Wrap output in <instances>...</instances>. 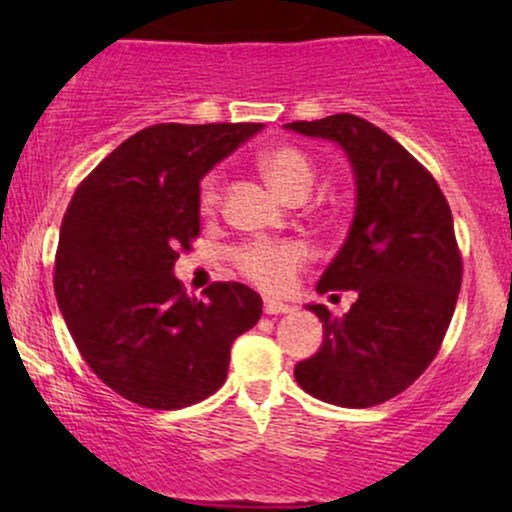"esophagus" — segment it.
I'll return each mask as SVG.
<instances>
[{"label":"esophagus","instance_id":"esophagus-1","mask_svg":"<svg viewBox=\"0 0 512 512\" xmlns=\"http://www.w3.org/2000/svg\"><path fill=\"white\" fill-rule=\"evenodd\" d=\"M293 305L289 303H281V301H274V298H264V313L267 315H286L291 313Z\"/></svg>","mask_w":512,"mask_h":512}]
</instances>
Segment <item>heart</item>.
<instances>
[{"mask_svg": "<svg viewBox=\"0 0 512 512\" xmlns=\"http://www.w3.org/2000/svg\"><path fill=\"white\" fill-rule=\"evenodd\" d=\"M257 168L272 190L286 202H303L315 182V166L303 149L291 144L272 146L257 158ZM219 173L204 175L199 185V211L214 216L221 204ZM310 248L301 240H255L233 252V264L245 279L264 291H289L296 274L308 264Z\"/></svg>", "mask_w": 512, "mask_h": 512, "instance_id": "heart-1", "label": "heart"}]
</instances>
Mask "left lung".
<instances>
[{"label": "left lung", "instance_id": "obj_1", "mask_svg": "<svg viewBox=\"0 0 512 512\" xmlns=\"http://www.w3.org/2000/svg\"><path fill=\"white\" fill-rule=\"evenodd\" d=\"M337 142L356 175V214L317 291H356L344 317L308 305L325 327L315 356L296 366L308 395L366 409L397 397L436 358L462 284L450 204L436 178L390 134L358 115L291 122Z\"/></svg>", "mask_w": 512, "mask_h": 512}]
</instances>
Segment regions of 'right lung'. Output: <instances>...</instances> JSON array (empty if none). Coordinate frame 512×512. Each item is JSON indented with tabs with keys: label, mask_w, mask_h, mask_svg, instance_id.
I'll return each instance as SVG.
<instances>
[{
	"label": "right lung",
	"mask_w": 512,
	"mask_h": 512,
	"mask_svg": "<svg viewBox=\"0 0 512 512\" xmlns=\"http://www.w3.org/2000/svg\"><path fill=\"white\" fill-rule=\"evenodd\" d=\"M257 122L146 127L74 190L55 255V296L88 368L146 409H182L226 383L231 344L257 325L262 298L216 281L204 301L173 276L199 238V180Z\"/></svg>",
	"instance_id": "1"
}]
</instances>
